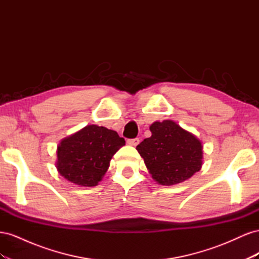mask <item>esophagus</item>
Listing matches in <instances>:
<instances>
[{"label":"esophagus","instance_id":"obj_1","mask_svg":"<svg viewBox=\"0 0 259 259\" xmlns=\"http://www.w3.org/2000/svg\"><path fill=\"white\" fill-rule=\"evenodd\" d=\"M139 138H133V139H127V144L130 146H133V147H136L138 144H139Z\"/></svg>","mask_w":259,"mask_h":259}]
</instances>
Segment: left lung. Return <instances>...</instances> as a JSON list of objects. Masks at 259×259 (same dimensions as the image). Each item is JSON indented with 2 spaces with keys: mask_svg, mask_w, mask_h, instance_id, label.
Returning <instances> with one entry per match:
<instances>
[{
  "mask_svg": "<svg viewBox=\"0 0 259 259\" xmlns=\"http://www.w3.org/2000/svg\"><path fill=\"white\" fill-rule=\"evenodd\" d=\"M149 128L151 137L144 139L136 149L154 182L176 185L201 169L203 145L194 134L171 120L156 121Z\"/></svg>",
  "mask_w": 259,
  "mask_h": 259,
  "instance_id": "8db88e82",
  "label": "left lung"
}]
</instances>
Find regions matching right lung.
<instances>
[{
	"label": "right lung",
	"instance_id": "obj_1",
	"mask_svg": "<svg viewBox=\"0 0 259 259\" xmlns=\"http://www.w3.org/2000/svg\"><path fill=\"white\" fill-rule=\"evenodd\" d=\"M125 145L112 130L92 124L60 140L56 168L68 182L81 187L97 186L110 166L113 154Z\"/></svg>",
	"mask_w": 259,
	"mask_h": 259
}]
</instances>
